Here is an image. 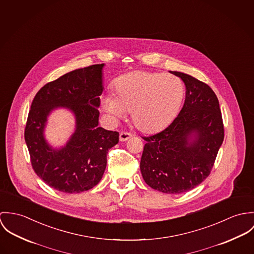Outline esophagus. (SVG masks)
<instances>
[{
    "label": "esophagus",
    "mask_w": 254,
    "mask_h": 254,
    "mask_svg": "<svg viewBox=\"0 0 254 254\" xmlns=\"http://www.w3.org/2000/svg\"><path fill=\"white\" fill-rule=\"evenodd\" d=\"M131 136H132V135H131L130 133H128V132H125V131H122V132L120 133V141L124 142V141L128 140Z\"/></svg>",
    "instance_id": "34e87169"
}]
</instances>
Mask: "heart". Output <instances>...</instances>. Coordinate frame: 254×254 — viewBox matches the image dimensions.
<instances>
[{"instance_id": "1", "label": "heart", "mask_w": 254, "mask_h": 254, "mask_svg": "<svg viewBox=\"0 0 254 254\" xmlns=\"http://www.w3.org/2000/svg\"><path fill=\"white\" fill-rule=\"evenodd\" d=\"M115 95L106 94L103 109L115 118L131 112L133 125L143 132L159 131L172 122L184 98V85L173 75L134 71L117 79Z\"/></svg>"}]
</instances>
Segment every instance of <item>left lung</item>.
Wrapping results in <instances>:
<instances>
[{
	"label": "left lung",
	"instance_id": "obj_1",
	"mask_svg": "<svg viewBox=\"0 0 254 254\" xmlns=\"http://www.w3.org/2000/svg\"><path fill=\"white\" fill-rule=\"evenodd\" d=\"M186 86L184 105L163 131L143 137L140 161L144 181L167 194H181L210 173L224 139L219 101L214 91L196 78L170 72Z\"/></svg>",
	"mask_w": 254,
	"mask_h": 254
}]
</instances>
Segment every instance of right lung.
<instances>
[{
  "instance_id": "obj_1",
  "label": "right lung",
  "mask_w": 254,
  "mask_h": 254,
  "mask_svg": "<svg viewBox=\"0 0 254 254\" xmlns=\"http://www.w3.org/2000/svg\"><path fill=\"white\" fill-rule=\"evenodd\" d=\"M105 64L69 72L44 85L36 94L25 127V142L36 174L57 191L77 194L93 188L106 169L107 154L119 132L98 127ZM63 108L75 118V129L60 147L45 139L47 118Z\"/></svg>"
}]
</instances>
